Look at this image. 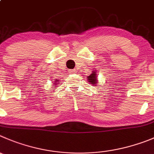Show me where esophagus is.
I'll list each match as a JSON object with an SVG mask.
<instances>
[{"label":"esophagus","instance_id":"obj_1","mask_svg":"<svg viewBox=\"0 0 154 154\" xmlns=\"http://www.w3.org/2000/svg\"><path fill=\"white\" fill-rule=\"evenodd\" d=\"M69 72L71 73V74H75V73H76V70H75V69H72V70H70Z\"/></svg>","mask_w":154,"mask_h":154}]
</instances>
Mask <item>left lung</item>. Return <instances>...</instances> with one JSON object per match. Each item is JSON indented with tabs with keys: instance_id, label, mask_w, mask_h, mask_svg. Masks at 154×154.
Wrapping results in <instances>:
<instances>
[{
	"instance_id": "1",
	"label": "left lung",
	"mask_w": 154,
	"mask_h": 154,
	"mask_svg": "<svg viewBox=\"0 0 154 154\" xmlns=\"http://www.w3.org/2000/svg\"><path fill=\"white\" fill-rule=\"evenodd\" d=\"M88 79V81L89 82V83L93 85L94 86H97L98 84V80H97V72L96 70H93L92 73L88 75V77H86Z\"/></svg>"
}]
</instances>
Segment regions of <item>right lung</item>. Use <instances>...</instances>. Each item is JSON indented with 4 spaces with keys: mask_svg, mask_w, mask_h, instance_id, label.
I'll return each instance as SVG.
<instances>
[{
    "mask_svg": "<svg viewBox=\"0 0 154 154\" xmlns=\"http://www.w3.org/2000/svg\"><path fill=\"white\" fill-rule=\"evenodd\" d=\"M60 82H59V80L58 79H57L56 81H54V85H57L58 84V83H59ZM54 87H55V86H54Z\"/></svg>",
    "mask_w": 154,
    "mask_h": 154,
    "instance_id": "obj_1",
    "label": "right lung"
}]
</instances>
